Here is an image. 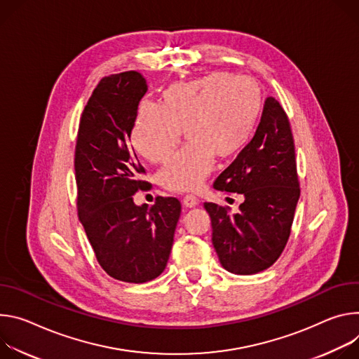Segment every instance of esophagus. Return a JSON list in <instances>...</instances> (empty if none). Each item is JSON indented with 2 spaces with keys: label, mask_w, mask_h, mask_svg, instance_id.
I'll return each instance as SVG.
<instances>
[{
  "label": "esophagus",
  "mask_w": 359,
  "mask_h": 359,
  "mask_svg": "<svg viewBox=\"0 0 359 359\" xmlns=\"http://www.w3.org/2000/svg\"><path fill=\"white\" fill-rule=\"evenodd\" d=\"M182 204H184V207H187V208H194V207L198 205V198H196L195 195H192V194H187V195L182 198Z\"/></svg>",
  "instance_id": "34e87169"
}]
</instances>
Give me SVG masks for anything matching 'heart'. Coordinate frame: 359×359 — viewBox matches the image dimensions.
<instances>
[{
  "mask_svg": "<svg viewBox=\"0 0 359 359\" xmlns=\"http://www.w3.org/2000/svg\"><path fill=\"white\" fill-rule=\"evenodd\" d=\"M264 108V95L251 78L217 71L168 86L159 105L138 107L130 140L147 161L158 163L178 142H188L159 168V185L172 192L195 191L210 174L214 156L228 159L251 141Z\"/></svg>",
  "mask_w": 359,
  "mask_h": 359,
  "instance_id": "obj_1",
  "label": "heart"
}]
</instances>
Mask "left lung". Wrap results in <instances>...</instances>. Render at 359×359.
<instances>
[{
	"label": "left lung",
	"instance_id": "8db88e82",
	"mask_svg": "<svg viewBox=\"0 0 359 359\" xmlns=\"http://www.w3.org/2000/svg\"><path fill=\"white\" fill-rule=\"evenodd\" d=\"M214 188L244 195L236 214H229L228 207L204 204L221 265L238 275L269 268L288 243L301 192L290 119L273 97L265 101L255 135L219 174Z\"/></svg>",
	"mask_w": 359,
	"mask_h": 359
}]
</instances>
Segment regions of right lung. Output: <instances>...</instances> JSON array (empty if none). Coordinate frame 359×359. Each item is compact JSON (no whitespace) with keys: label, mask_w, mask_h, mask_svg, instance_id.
I'll return each instance as SVG.
<instances>
[{"label":"right lung","mask_w":359,"mask_h":359,"mask_svg":"<svg viewBox=\"0 0 359 359\" xmlns=\"http://www.w3.org/2000/svg\"><path fill=\"white\" fill-rule=\"evenodd\" d=\"M148 87L137 71L104 76L90 97L75 145L76 211L101 268L118 281L142 284L167 266L181 203L158 196L138 207L133 195L148 185L130 144Z\"/></svg>","instance_id":"right-lung-1"}]
</instances>
